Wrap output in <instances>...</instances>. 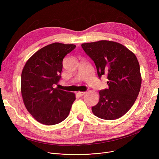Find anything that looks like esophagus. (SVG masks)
<instances>
[{
	"mask_svg": "<svg viewBox=\"0 0 159 159\" xmlns=\"http://www.w3.org/2000/svg\"><path fill=\"white\" fill-rule=\"evenodd\" d=\"M86 93V92H84V91H79V92H78V95L80 97L84 95Z\"/></svg>",
	"mask_w": 159,
	"mask_h": 159,
	"instance_id": "obj_1",
	"label": "esophagus"
}]
</instances>
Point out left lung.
Wrapping results in <instances>:
<instances>
[{"label":"left lung","instance_id":"left-lung-1","mask_svg":"<svg viewBox=\"0 0 159 159\" xmlns=\"http://www.w3.org/2000/svg\"><path fill=\"white\" fill-rule=\"evenodd\" d=\"M82 48L96 66L98 77L107 75L109 88L99 91V102L93 113L105 120L117 119L135 103L142 77L135 55L124 45L111 40L82 44Z\"/></svg>","mask_w":159,"mask_h":159}]
</instances>
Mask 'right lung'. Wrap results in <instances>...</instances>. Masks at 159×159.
Here are the masks:
<instances>
[{"instance_id": "add662e5", "label": "right lung", "mask_w": 159, "mask_h": 159, "mask_svg": "<svg viewBox=\"0 0 159 159\" xmlns=\"http://www.w3.org/2000/svg\"><path fill=\"white\" fill-rule=\"evenodd\" d=\"M74 44L55 43L40 49L25 64L21 74L20 91L27 110L37 121L55 125L70 113L75 94L53 85L61 77L64 57L75 48Z\"/></svg>"}]
</instances>
